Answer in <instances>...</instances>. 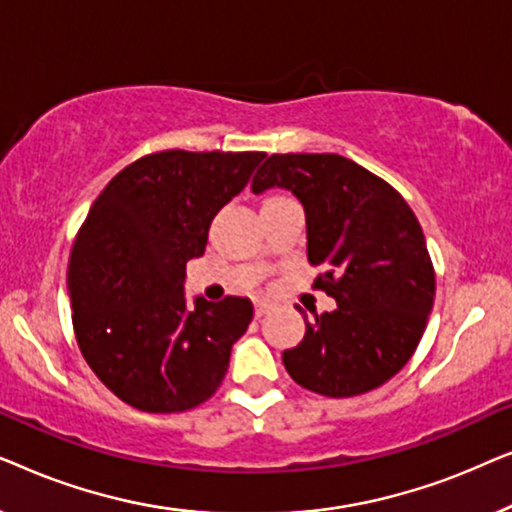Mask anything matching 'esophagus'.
<instances>
[{
	"label": "esophagus",
	"instance_id": "34e87169",
	"mask_svg": "<svg viewBox=\"0 0 512 512\" xmlns=\"http://www.w3.org/2000/svg\"><path fill=\"white\" fill-rule=\"evenodd\" d=\"M272 307H275V303H272V300H256V305H254V310H256V317H263V314H268Z\"/></svg>",
	"mask_w": 512,
	"mask_h": 512
}]
</instances>
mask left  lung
I'll use <instances>...</instances> for the list:
<instances>
[{"label":"left lung","mask_w":512,"mask_h":512,"mask_svg":"<svg viewBox=\"0 0 512 512\" xmlns=\"http://www.w3.org/2000/svg\"><path fill=\"white\" fill-rule=\"evenodd\" d=\"M286 188L305 207L314 286L335 298L282 361L300 387L347 398L391 380L422 340L436 272L403 195L338 153H275L251 191ZM307 319V317H305Z\"/></svg>","instance_id":"1"}]
</instances>
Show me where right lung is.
Masks as SVG:
<instances>
[{"label":"right lung","mask_w":512,"mask_h":512,"mask_svg":"<svg viewBox=\"0 0 512 512\" xmlns=\"http://www.w3.org/2000/svg\"><path fill=\"white\" fill-rule=\"evenodd\" d=\"M261 151H160L135 160L93 202L69 254L67 289L83 359L123 403L184 412L226 377L254 319L249 298H184L186 263L212 219L247 186Z\"/></svg>","instance_id":"obj_1"}]
</instances>
